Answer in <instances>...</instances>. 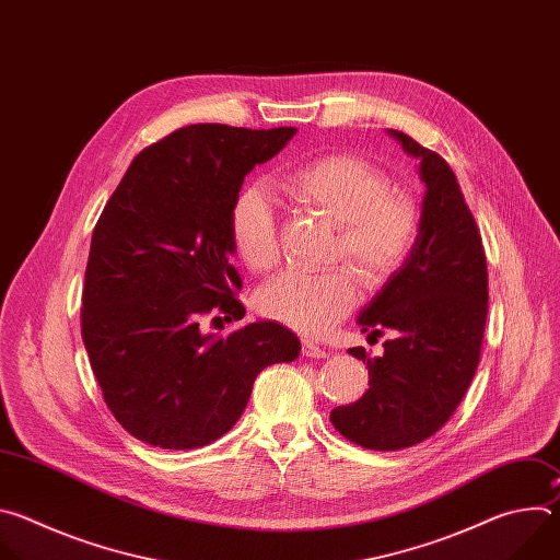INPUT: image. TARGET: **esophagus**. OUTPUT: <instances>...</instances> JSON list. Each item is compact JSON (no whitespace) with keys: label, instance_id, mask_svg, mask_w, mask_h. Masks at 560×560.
Segmentation results:
<instances>
[{"label":"esophagus","instance_id":"esophagus-1","mask_svg":"<svg viewBox=\"0 0 560 560\" xmlns=\"http://www.w3.org/2000/svg\"><path fill=\"white\" fill-rule=\"evenodd\" d=\"M303 354L310 359H324V357H328V350L316 346L314 341H303Z\"/></svg>","mask_w":560,"mask_h":560}]
</instances>
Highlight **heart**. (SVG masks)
Instances as JSON below:
<instances>
[{"label":"heart","mask_w":560,"mask_h":560,"mask_svg":"<svg viewBox=\"0 0 560 560\" xmlns=\"http://www.w3.org/2000/svg\"><path fill=\"white\" fill-rule=\"evenodd\" d=\"M305 206L341 223L337 255L381 283L410 257L419 234V210L406 195L392 190L385 173L357 154H326L301 164L285 179ZM234 250L250 270L272 268L281 257L279 212L272 192L253 184L238 190L230 206ZM357 275L346 268H288L257 292V310L296 332L322 335L359 303Z\"/></svg>","instance_id":"obj_1"}]
</instances>
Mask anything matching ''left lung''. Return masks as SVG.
I'll return each mask as SVG.
<instances>
[{"label": "left lung", "mask_w": 560, "mask_h": 560, "mask_svg": "<svg viewBox=\"0 0 560 560\" xmlns=\"http://www.w3.org/2000/svg\"><path fill=\"white\" fill-rule=\"evenodd\" d=\"M419 159L425 184L415 248L359 312L361 332L392 330L368 363L370 389L330 412L332 425L365 450L412 447L439 432L458 408L481 359L488 318V264L481 234L443 156L387 130Z\"/></svg>", "instance_id": "8db88e82"}]
</instances>
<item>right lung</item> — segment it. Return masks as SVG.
I'll list each match as a JSON object with an SVG mask.
<instances>
[{
	"instance_id": "add662e5",
	"label": "right lung",
	"mask_w": 560,
	"mask_h": 560,
	"mask_svg": "<svg viewBox=\"0 0 560 560\" xmlns=\"http://www.w3.org/2000/svg\"><path fill=\"white\" fill-rule=\"evenodd\" d=\"M296 128L195 124L141 150L106 203L91 242L82 337L104 401L135 439L203 447L244 415L257 374L290 363L301 343L277 322L228 337L199 316L244 318L230 264V206L246 175Z\"/></svg>"
}]
</instances>
